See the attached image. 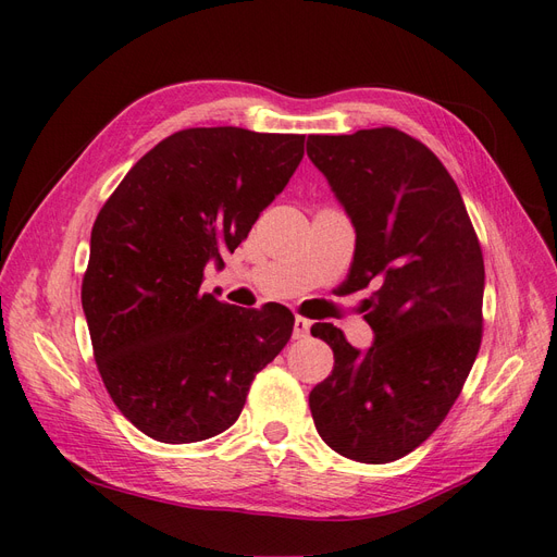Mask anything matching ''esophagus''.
Listing matches in <instances>:
<instances>
[{
	"mask_svg": "<svg viewBox=\"0 0 557 557\" xmlns=\"http://www.w3.org/2000/svg\"><path fill=\"white\" fill-rule=\"evenodd\" d=\"M309 330H311V320L297 315V318H295V327H293V336H295V339H307Z\"/></svg>",
	"mask_w": 557,
	"mask_h": 557,
	"instance_id": "esophagus-1",
	"label": "esophagus"
}]
</instances>
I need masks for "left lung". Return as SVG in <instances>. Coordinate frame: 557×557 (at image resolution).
<instances>
[{"label":"left lung","instance_id":"8db88e82","mask_svg":"<svg viewBox=\"0 0 557 557\" xmlns=\"http://www.w3.org/2000/svg\"><path fill=\"white\" fill-rule=\"evenodd\" d=\"M307 156L356 227L342 293L374 288L360 352L339 327L313 336L334 352L309 395L323 442L348 460L404 458L444 423L483 336V252L458 185L432 150L395 127L311 134Z\"/></svg>","mask_w":557,"mask_h":557}]
</instances>
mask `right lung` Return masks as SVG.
<instances>
[{"instance_id": "1", "label": "right lung", "mask_w": 557, "mask_h": 557, "mask_svg": "<svg viewBox=\"0 0 557 557\" xmlns=\"http://www.w3.org/2000/svg\"><path fill=\"white\" fill-rule=\"evenodd\" d=\"M305 134L174 132L132 166L97 213L81 301L113 404L162 444H193L239 418L260 369L288 344L281 305L242 309L199 293L288 185Z\"/></svg>"}]
</instances>
